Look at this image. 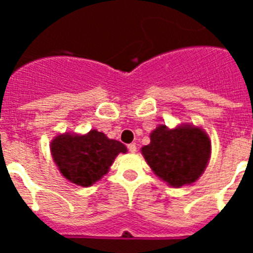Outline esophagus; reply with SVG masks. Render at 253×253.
<instances>
[{"label": "esophagus", "mask_w": 253, "mask_h": 253, "mask_svg": "<svg viewBox=\"0 0 253 253\" xmlns=\"http://www.w3.org/2000/svg\"><path fill=\"white\" fill-rule=\"evenodd\" d=\"M128 151L131 152V153H134V152L137 151V146H135V143H130V144H128Z\"/></svg>", "instance_id": "1"}]
</instances>
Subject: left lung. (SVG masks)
Wrapping results in <instances>:
<instances>
[{
  "mask_svg": "<svg viewBox=\"0 0 253 253\" xmlns=\"http://www.w3.org/2000/svg\"><path fill=\"white\" fill-rule=\"evenodd\" d=\"M142 153L153 172L171 186L191 184L204 172L210 157V140L195 126L173 130L160 125Z\"/></svg>",
  "mask_w": 253,
  "mask_h": 253,
  "instance_id": "8db88e82",
  "label": "left lung"
}]
</instances>
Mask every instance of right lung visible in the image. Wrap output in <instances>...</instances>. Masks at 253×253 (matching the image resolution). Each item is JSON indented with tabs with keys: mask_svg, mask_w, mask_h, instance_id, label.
Listing matches in <instances>:
<instances>
[{
	"mask_svg": "<svg viewBox=\"0 0 253 253\" xmlns=\"http://www.w3.org/2000/svg\"><path fill=\"white\" fill-rule=\"evenodd\" d=\"M50 149L62 175L80 186H91L100 180L116 156L126 152L123 143L109 139L97 130L86 135H58Z\"/></svg>",
	"mask_w": 253,
	"mask_h": 253,
	"instance_id": "right-lung-1",
	"label": "right lung"
}]
</instances>
